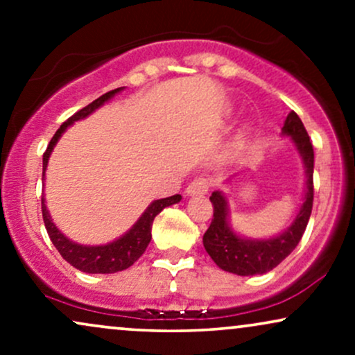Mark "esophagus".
Returning <instances> with one entry per match:
<instances>
[{
  "mask_svg": "<svg viewBox=\"0 0 355 355\" xmlns=\"http://www.w3.org/2000/svg\"><path fill=\"white\" fill-rule=\"evenodd\" d=\"M210 190V183L209 180H205V178H197V180H193L190 183L189 187H187V195L189 197H195V195H207Z\"/></svg>",
  "mask_w": 355,
  "mask_h": 355,
  "instance_id": "obj_1",
  "label": "esophagus"
}]
</instances>
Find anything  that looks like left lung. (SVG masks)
Masks as SVG:
<instances>
[{
  "label": "left lung",
  "mask_w": 355,
  "mask_h": 355,
  "mask_svg": "<svg viewBox=\"0 0 355 355\" xmlns=\"http://www.w3.org/2000/svg\"><path fill=\"white\" fill-rule=\"evenodd\" d=\"M282 135L288 137L305 168L304 203L297 211L294 222L284 232L268 239H252L237 234L230 225V207L225 193L215 190L210 202L214 205V218L203 235V247L222 270L237 275H260L279 266L285 257L294 252L302 239L311 218L313 202V148L305 132L304 123L295 112L285 118Z\"/></svg>",
  "instance_id": "8db88e82"
}]
</instances>
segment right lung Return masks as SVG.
<instances>
[{"label":"right lung","mask_w":355,"mask_h":355,"mask_svg":"<svg viewBox=\"0 0 355 355\" xmlns=\"http://www.w3.org/2000/svg\"><path fill=\"white\" fill-rule=\"evenodd\" d=\"M121 88L112 89V92L105 93L100 98L87 105L85 108H81L80 112H76L75 115L68 118L63 125L56 130L55 137L51 138L50 145H48L46 152L43 155V180H44V172H46L48 160H50V155L55 148V145L58 144V140L67 132V128L75 121L83 120L92 115L95 110L103 107L108 100H112L116 93H120ZM182 200V195H172V197L160 198V200H153L146 207L141 217L133 223V227L130 230H126L121 237L113 240V242L105 243V245H83V243H76L67 237L64 234H61V230L55 225L53 222L50 211L46 209V200L44 197L42 198V211H43V222L46 227L48 235H50L53 245L56 247V250L60 252V255L67 260L68 263H71L73 267L78 268L81 272H87V274H115V272L125 270V268L132 267L133 263L144 255V252L148 247L150 240H152V223L155 217L160 214L165 207L173 205Z\"/></svg>","instance_id":"right-lung-1"}]
</instances>
